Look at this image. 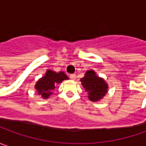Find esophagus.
<instances>
[{
	"mask_svg": "<svg viewBox=\"0 0 146 146\" xmlns=\"http://www.w3.org/2000/svg\"><path fill=\"white\" fill-rule=\"evenodd\" d=\"M70 78L71 79V80H75L76 79V76L75 75V74H71V75H70Z\"/></svg>",
	"mask_w": 146,
	"mask_h": 146,
	"instance_id": "1",
	"label": "esophagus"
}]
</instances>
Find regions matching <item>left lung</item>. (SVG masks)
<instances>
[{
  "instance_id": "obj_1",
  "label": "left lung",
  "mask_w": 146,
  "mask_h": 146,
  "mask_svg": "<svg viewBox=\"0 0 146 146\" xmlns=\"http://www.w3.org/2000/svg\"><path fill=\"white\" fill-rule=\"evenodd\" d=\"M80 81L84 88L88 93V98L93 102L100 100L107 93L108 87L106 83L96 76L93 70H88Z\"/></svg>"
}]
</instances>
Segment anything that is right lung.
Returning a JSON list of instances; mask_svg holds the SVG:
<instances>
[{
	"label": "right lung",
	"instance_id": "obj_1",
	"mask_svg": "<svg viewBox=\"0 0 146 146\" xmlns=\"http://www.w3.org/2000/svg\"><path fill=\"white\" fill-rule=\"evenodd\" d=\"M67 79L68 77L66 76L64 72L56 73L53 70H48L46 75L38 80L35 88L38 91V93L43 98H48L50 94H52L55 85Z\"/></svg>",
	"mask_w": 146,
	"mask_h": 146
}]
</instances>
